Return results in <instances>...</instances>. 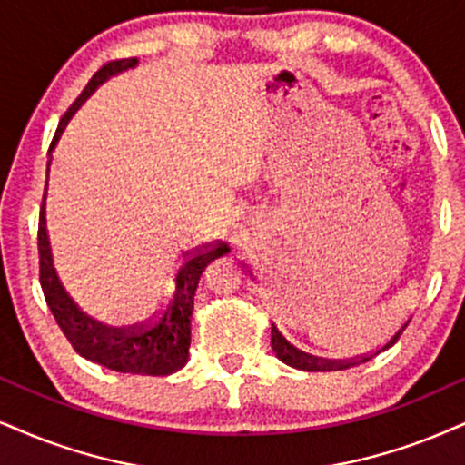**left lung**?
Listing matches in <instances>:
<instances>
[{
  "label": "left lung",
  "instance_id": "obj_1",
  "mask_svg": "<svg viewBox=\"0 0 465 465\" xmlns=\"http://www.w3.org/2000/svg\"><path fill=\"white\" fill-rule=\"evenodd\" d=\"M410 323V321H408ZM408 323L403 325V328H401L397 334H394L391 341L386 342V345H383L380 351H383V349H388V347H392L394 342L399 341V336L403 334V330L408 328ZM272 347H273V353H276V358L280 360V362H284V364H289V366H293V369H300V371H345V369H351V366H358V364H362V362H366V360H371L372 355H369V358H360V360H325V358H317V355H311V353H303V351H300V349H295L293 345H291V342H286V338L280 334L278 331V328H272ZM377 351V353H380Z\"/></svg>",
  "mask_w": 465,
  "mask_h": 465
}]
</instances>
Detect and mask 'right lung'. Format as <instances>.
<instances>
[{
  "label": "right lung",
  "instance_id": "right-lung-1",
  "mask_svg": "<svg viewBox=\"0 0 465 465\" xmlns=\"http://www.w3.org/2000/svg\"><path fill=\"white\" fill-rule=\"evenodd\" d=\"M140 64L137 57L110 62L90 79L77 101L62 116L51 148L57 144L71 118L79 107L94 94V90L114 74H120ZM226 243L211 245L204 250H193L183 256V262L172 273L168 300L148 321L129 325V328H112L85 314L60 282L54 267V254L47 237V217H45V200L38 223V254H40V286L54 317L64 331L74 351L82 358L96 362L116 372H134V375H172L187 364L189 341H192V311L198 280L211 261L228 254Z\"/></svg>",
  "mask_w": 465,
  "mask_h": 465
}]
</instances>
